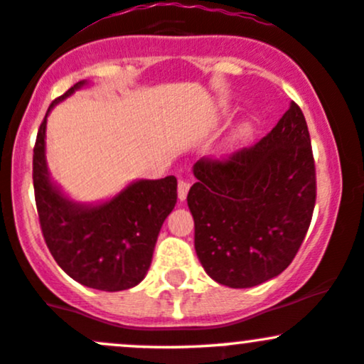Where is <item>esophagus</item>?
<instances>
[{
    "label": "esophagus",
    "instance_id": "obj_1",
    "mask_svg": "<svg viewBox=\"0 0 364 364\" xmlns=\"http://www.w3.org/2000/svg\"><path fill=\"white\" fill-rule=\"evenodd\" d=\"M189 187H191V183L187 182V181H178V187H177V193H178V199H181V201H183V199L187 198V193H189Z\"/></svg>",
    "mask_w": 364,
    "mask_h": 364
}]
</instances>
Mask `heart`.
<instances>
[{
	"label": "heart",
	"mask_w": 364,
	"mask_h": 364,
	"mask_svg": "<svg viewBox=\"0 0 364 364\" xmlns=\"http://www.w3.org/2000/svg\"><path fill=\"white\" fill-rule=\"evenodd\" d=\"M253 134H255V123H253L252 119H243L232 128V132H230L228 139V144L230 147H240L248 142L253 136Z\"/></svg>",
	"instance_id": "1"
}]
</instances>
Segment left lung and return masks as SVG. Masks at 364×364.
<instances>
[{
	"mask_svg": "<svg viewBox=\"0 0 364 364\" xmlns=\"http://www.w3.org/2000/svg\"><path fill=\"white\" fill-rule=\"evenodd\" d=\"M187 194L194 248L206 274L229 288L279 276L295 259L316 203L307 123L295 102L259 144L225 159H199Z\"/></svg>",
	"mask_w": 364,
	"mask_h": 364,
	"instance_id": "left-lung-1",
	"label": "left lung"
}]
</instances>
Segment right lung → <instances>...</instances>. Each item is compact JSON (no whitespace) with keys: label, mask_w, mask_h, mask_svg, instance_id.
I'll return each instance as SVG.
<instances>
[{"label":"right lung","mask_w":364,"mask_h":364,"mask_svg":"<svg viewBox=\"0 0 364 364\" xmlns=\"http://www.w3.org/2000/svg\"><path fill=\"white\" fill-rule=\"evenodd\" d=\"M87 85V80L77 81L46 111L33 156L34 196L46 246L62 271L88 288L121 291L136 287L149 271L159 230L177 203V178H140L99 203L74 201L52 181L46 118Z\"/></svg>","instance_id":"obj_1"}]
</instances>
